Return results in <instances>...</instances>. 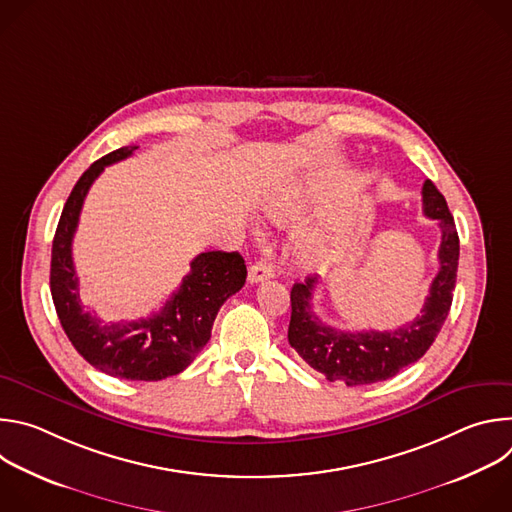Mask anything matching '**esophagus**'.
<instances>
[{"label":"esophagus","instance_id":"obj_1","mask_svg":"<svg viewBox=\"0 0 512 512\" xmlns=\"http://www.w3.org/2000/svg\"><path fill=\"white\" fill-rule=\"evenodd\" d=\"M273 277V265L267 259H259L249 267V281L251 283H259L263 279Z\"/></svg>","mask_w":512,"mask_h":512}]
</instances>
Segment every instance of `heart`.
Listing matches in <instances>:
<instances>
[{"label": "heart", "instance_id": "b5f03b06", "mask_svg": "<svg viewBox=\"0 0 512 512\" xmlns=\"http://www.w3.org/2000/svg\"><path fill=\"white\" fill-rule=\"evenodd\" d=\"M294 253L304 269H318L330 257V237L324 231L310 229L296 241Z\"/></svg>", "mask_w": 512, "mask_h": 512}]
</instances>
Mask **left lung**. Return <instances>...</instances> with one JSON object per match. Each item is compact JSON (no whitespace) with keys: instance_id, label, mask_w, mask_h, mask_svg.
Wrapping results in <instances>:
<instances>
[{"instance_id":"left-lung-1","label":"left lung","mask_w":512,"mask_h":512,"mask_svg":"<svg viewBox=\"0 0 512 512\" xmlns=\"http://www.w3.org/2000/svg\"><path fill=\"white\" fill-rule=\"evenodd\" d=\"M423 214L437 221L442 229L440 271L429 285L421 314L397 330L344 332L324 324L312 308L316 277L291 287V320L287 340L312 369L330 383L340 381L348 387L387 381L417 362L440 334L456 287L460 239L448 202L431 180L423 184Z\"/></svg>"}]
</instances>
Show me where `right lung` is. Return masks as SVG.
<instances>
[{
    "label": "right lung",
    "mask_w": 512,
    "mask_h": 512,
    "mask_svg": "<svg viewBox=\"0 0 512 512\" xmlns=\"http://www.w3.org/2000/svg\"><path fill=\"white\" fill-rule=\"evenodd\" d=\"M135 150L137 145H125L97 160L72 188L52 241L50 291L68 340L97 371L127 381H162L182 373L206 346L218 310L245 285L247 265L237 251L200 253L162 310L137 322L105 324L83 306L72 263L81 208L105 166Z\"/></svg>",
    "instance_id": "right-lung-1"
}]
</instances>
